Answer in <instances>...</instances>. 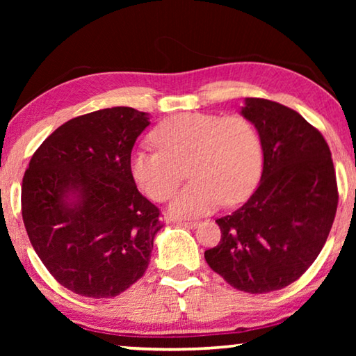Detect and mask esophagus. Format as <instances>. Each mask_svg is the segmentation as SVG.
<instances>
[{"instance_id": "esophagus-1", "label": "esophagus", "mask_w": 356, "mask_h": 356, "mask_svg": "<svg viewBox=\"0 0 356 356\" xmlns=\"http://www.w3.org/2000/svg\"><path fill=\"white\" fill-rule=\"evenodd\" d=\"M177 225L185 226V227H197L200 226V221H179Z\"/></svg>"}]
</instances>
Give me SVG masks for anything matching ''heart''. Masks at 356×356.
I'll return each mask as SVG.
<instances>
[{"instance_id":"1","label":"heart","mask_w":356,"mask_h":356,"mask_svg":"<svg viewBox=\"0 0 356 356\" xmlns=\"http://www.w3.org/2000/svg\"><path fill=\"white\" fill-rule=\"evenodd\" d=\"M156 150L135 149L129 172L144 195L165 202L182 180L191 182L174 197L170 212L191 218L251 195L261 174L262 149L256 129L242 116L180 113L152 131Z\"/></svg>"}]
</instances>
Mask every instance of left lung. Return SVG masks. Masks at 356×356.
I'll use <instances>...</instances> for the list:
<instances>
[{
    "label": "left lung",
    "instance_id": "left-lung-1",
    "mask_svg": "<svg viewBox=\"0 0 356 356\" xmlns=\"http://www.w3.org/2000/svg\"><path fill=\"white\" fill-rule=\"evenodd\" d=\"M242 114L261 138L264 170L242 207L216 220L221 240L204 252L234 289L267 293L297 281L327 242L339 193L321 131L278 102L250 97Z\"/></svg>",
    "mask_w": 356,
    "mask_h": 356
}]
</instances>
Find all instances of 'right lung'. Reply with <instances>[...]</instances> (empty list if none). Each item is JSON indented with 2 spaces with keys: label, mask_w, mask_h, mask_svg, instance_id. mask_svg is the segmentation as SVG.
<instances>
[{
  "label": "right lung",
  "mask_w": 356,
  "mask_h": 356,
  "mask_svg": "<svg viewBox=\"0 0 356 356\" xmlns=\"http://www.w3.org/2000/svg\"><path fill=\"white\" fill-rule=\"evenodd\" d=\"M149 124L129 106L70 119L40 144L23 176L29 242L53 278L83 297H116L149 265L163 222L129 172Z\"/></svg>",
  "instance_id": "obj_1"
}]
</instances>
